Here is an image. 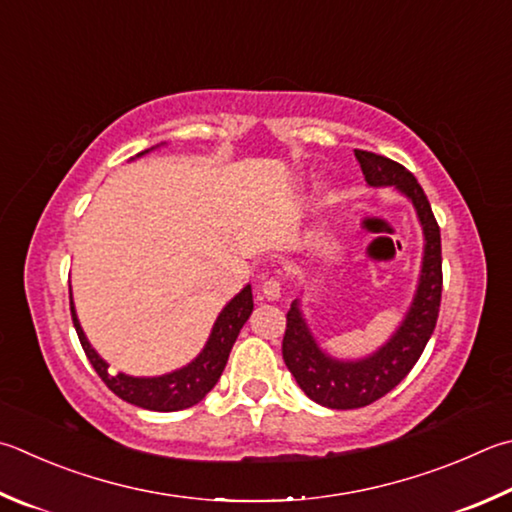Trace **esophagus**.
<instances>
[{
  "instance_id": "34e87169",
  "label": "esophagus",
  "mask_w": 512,
  "mask_h": 512,
  "mask_svg": "<svg viewBox=\"0 0 512 512\" xmlns=\"http://www.w3.org/2000/svg\"><path fill=\"white\" fill-rule=\"evenodd\" d=\"M262 293L266 300H280L282 295V280L277 275H271L266 277V280L262 282Z\"/></svg>"
}]
</instances>
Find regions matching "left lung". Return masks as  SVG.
Here are the masks:
<instances>
[{
    "mask_svg": "<svg viewBox=\"0 0 512 512\" xmlns=\"http://www.w3.org/2000/svg\"><path fill=\"white\" fill-rule=\"evenodd\" d=\"M369 185H396L412 199L425 235V255L410 313L383 349L356 362L329 358L311 336L297 309V300L286 313L282 356L297 385L311 401L331 410H356L376 403L410 374L430 340L439 320L443 271H441V230L430 201L414 174L387 156L353 150Z\"/></svg>",
    "mask_w": 512,
    "mask_h": 512,
    "instance_id": "8db88e82",
    "label": "left lung"
}]
</instances>
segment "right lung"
Here are the masks:
<instances>
[{"instance_id":"1","label":"right lung","mask_w":512,"mask_h":512,"mask_svg":"<svg viewBox=\"0 0 512 512\" xmlns=\"http://www.w3.org/2000/svg\"><path fill=\"white\" fill-rule=\"evenodd\" d=\"M69 304L73 327H76L80 345L85 349L91 367L96 369V374L102 378V383H105L111 392L127 403L143 407V410L179 412L185 410V407H192L203 401L210 389L217 385L221 371H224L228 362L230 349L235 345L248 315L253 313V291H250V286H246L244 291H241L235 300H230L226 309L219 313L215 327H212L208 345L199 353L197 360H192L188 367L159 378H132L125 374H111L107 362L91 349L85 333H82V327L76 318V309H73L71 291Z\"/></svg>"}]
</instances>
